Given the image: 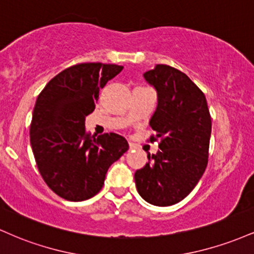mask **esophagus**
<instances>
[{
	"mask_svg": "<svg viewBox=\"0 0 254 254\" xmlns=\"http://www.w3.org/2000/svg\"><path fill=\"white\" fill-rule=\"evenodd\" d=\"M129 148H130V149H135L136 145L133 144V143H131V142H129Z\"/></svg>",
	"mask_w": 254,
	"mask_h": 254,
	"instance_id": "esophagus-1",
	"label": "esophagus"
}]
</instances>
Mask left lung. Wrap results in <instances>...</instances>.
<instances>
[{"label":"left lung","instance_id":"left-lung-1","mask_svg":"<svg viewBox=\"0 0 254 254\" xmlns=\"http://www.w3.org/2000/svg\"><path fill=\"white\" fill-rule=\"evenodd\" d=\"M143 77L157 94L149 125L160 149L135 172L136 188L145 202L173 205L193 190L208 165L210 113L202 90L178 69L156 64Z\"/></svg>","mask_w":254,"mask_h":254}]
</instances>
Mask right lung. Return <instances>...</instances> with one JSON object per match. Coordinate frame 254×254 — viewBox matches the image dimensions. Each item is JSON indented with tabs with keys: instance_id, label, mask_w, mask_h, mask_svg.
<instances>
[{
	"instance_id": "1",
	"label": "right lung",
	"mask_w": 254,
	"mask_h": 254,
	"mask_svg": "<svg viewBox=\"0 0 254 254\" xmlns=\"http://www.w3.org/2000/svg\"><path fill=\"white\" fill-rule=\"evenodd\" d=\"M122 70L116 64H76L56 75L38 95L30 129L32 150L44 182L64 199L81 202L95 196L110 166L129 148L117 133L95 138L84 131L99 90Z\"/></svg>"
}]
</instances>
